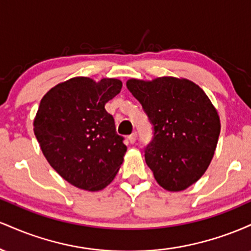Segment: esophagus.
Segmentation results:
<instances>
[{
  "mask_svg": "<svg viewBox=\"0 0 251 251\" xmlns=\"http://www.w3.org/2000/svg\"><path fill=\"white\" fill-rule=\"evenodd\" d=\"M135 140H137V132H133V133L128 135V142L131 144H134Z\"/></svg>",
  "mask_w": 251,
  "mask_h": 251,
  "instance_id": "1",
  "label": "esophagus"
}]
</instances>
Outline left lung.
Here are the masks:
<instances>
[{
	"instance_id": "1",
	"label": "left lung",
	"mask_w": 251,
	"mask_h": 251,
	"mask_svg": "<svg viewBox=\"0 0 251 251\" xmlns=\"http://www.w3.org/2000/svg\"><path fill=\"white\" fill-rule=\"evenodd\" d=\"M126 86L152 125L144 152L155 180L169 191L189 188L214 157L221 131L217 111L203 89L185 79H132Z\"/></svg>"
}]
</instances>
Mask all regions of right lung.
I'll return each instance as SVG.
<instances>
[{
	"label": "right lung",
	"mask_w": 251,
	"mask_h": 251,
	"mask_svg": "<svg viewBox=\"0 0 251 251\" xmlns=\"http://www.w3.org/2000/svg\"><path fill=\"white\" fill-rule=\"evenodd\" d=\"M117 79L94 82L73 77L47 92L34 120V133L46 159L65 180L98 191L119 171L127 148L117 134L105 103L120 93Z\"/></svg>",
	"instance_id": "add662e5"
}]
</instances>
